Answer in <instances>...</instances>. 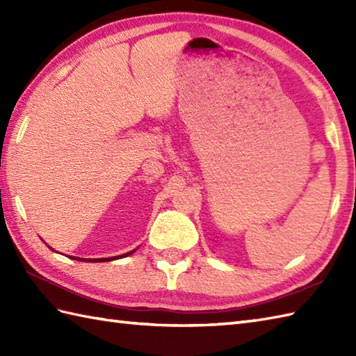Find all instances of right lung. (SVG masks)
I'll return each instance as SVG.
<instances>
[{
  "instance_id": "add662e5",
  "label": "right lung",
  "mask_w": 356,
  "mask_h": 356,
  "mask_svg": "<svg viewBox=\"0 0 356 356\" xmlns=\"http://www.w3.org/2000/svg\"><path fill=\"white\" fill-rule=\"evenodd\" d=\"M136 251V249H134ZM134 251H131V252H128V254H124V255H118V257H115V259H120V257H127V255H130V254H133ZM70 259H73V260H82V261H93V263H97V261H111V260H115L113 259V257H107V259H76V257H70Z\"/></svg>"
}]
</instances>
